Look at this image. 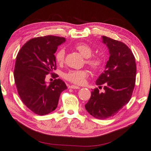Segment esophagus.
I'll return each instance as SVG.
<instances>
[{
	"instance_id": "1",
	"label": "esophagus",
	"mask_w": 151,
	"mask_h": 151,
	"mask_svg": "<svg viewBox=\"0 0 151 151\" xmlns=\"http://www.w3.org/2000/svg\"><path fill=\"white\" fill-rule=\"evenodd\" d=\"M69 88L70 89H80L79 87L78 86H76V85H70V86H69Z\"/></svg>"
}]
</instances>
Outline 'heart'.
<instances>
[{
    "label": "heart",
    "mask_w": 151,
    "mask_h": 151,
    "mask_svg": "<svg viewBox=\"0 0 151 151\" xmlns=\"http://www.w3.org/2000/svg\"><path fill=\"white\" fill-rule=\"evenodd\" d=\"M76 50L79 51L83 57L87 58L86 64L89 66V68L93 70H98L102 68L104 64V59L100 55H93V50L91 46L85 43L78 44L75 46ZM65 58V50L64 49H60L55 53V59L58 64H62L64 62ZM89 73L87 70H70L64 75V78L67 81L76 85L84 84L87 78L88 77Z\"/></svg>",
    "instance_id": "obj_1"
}]
</instances>
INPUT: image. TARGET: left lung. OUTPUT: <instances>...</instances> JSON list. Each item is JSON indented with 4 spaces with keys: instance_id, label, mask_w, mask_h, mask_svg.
<instances>
[{
    "instance_id": "8db88e82",
    "label": "left lung",
    "mask_w": 151,
    "mask_h": 151,
    "mask_svg": "<svg viewBox=\"0 0 151 151\" xmlns=\"http://www.w3.org/2000/svg\"><path fill=\"white\" fill-rule=\"evenodd\" d=\"M109 49L106 68L96 80L85 109L94 117L106 119L115 115L129 102L133 93L136 76V60L133 53L123 42L102 37Z\"/></svg>"
}]
</instances>
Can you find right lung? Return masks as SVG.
Returning <instances> with one entry per match:
<instances>
[{
    "label": "right lung",
    "instance_id": "1",
    "mask_svg": "<svg viewBox=\"0 0 151 151\" xmlns=\"http://www.w3.org/2000/svg\"><path fill=\"white\" fill-rule=\"evenodd\" d=\"M64 37L48 35L36 37L26 42L16 58L14 79L22 102L34 113L44 115L58 106L60 93L66 85L53 73L56 70L54 53L64 42ZM51 73L55 78L49 85L44 81Z\"/></svg>",
    "mask_w": 151,
    "mask_h": 151
}]
</instances>
